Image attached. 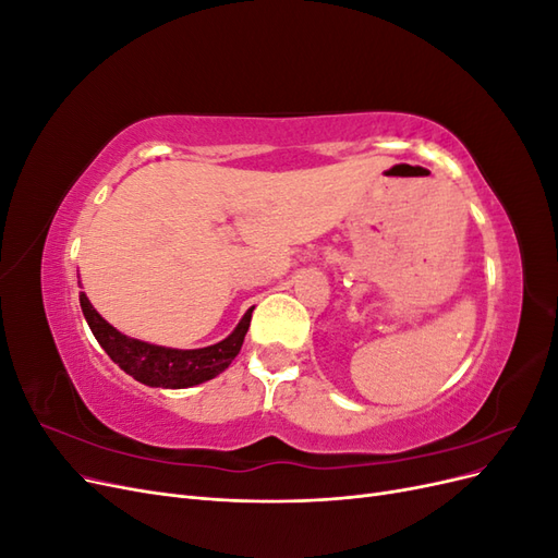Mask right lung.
Instances as JSON below:
<instances>
[{"label":"right lung","mask_w":558,"mask_h":558,"mask_svg":"<svg viewBox=\"0 0 558 558\" xmlns=\"http://www.w3.org/2000/svg\"><path fill=\"white\" fill-rule=\"evenodd\" d=\"M78 300L95 340L109 353V359L130 377L156 388H189L221 375L240 353L253 312L251 307L223 342L205 349H170L132 340L95 312L86 293H78Z\"/></svg>","instance_id":"1"}]
</instances>
